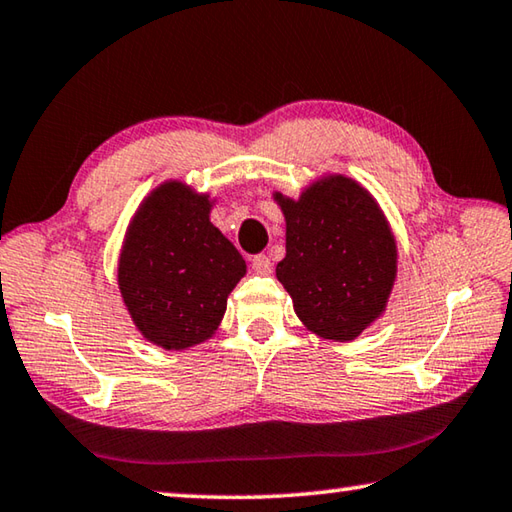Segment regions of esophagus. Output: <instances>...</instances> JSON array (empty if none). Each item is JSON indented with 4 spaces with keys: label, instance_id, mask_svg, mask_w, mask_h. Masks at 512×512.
I'll list each match as a JSON object with an SVG mask.
<instances>
[{
    "label": "esophagus",
    "instance_id": "34e87169",
    "mask_svg": "<svg viewBox=\"0 0 512 512\" xmlns=\"http://www.w3.org/2000/svg\"><path fill=\"white\" fill-rule=\"evenodd\" d=\"M250 266H253V271L259 275L271 273V259H268V255H264V253H259L250 259Z\"/></svg>",
    "mask_w": 512,
    "mask_h": 512
}]
</instances>
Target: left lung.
Returning a JSON list of instances; mask_svg holds the SVG:
<instances>
[{"mask_svg":"<svg viewBox=\"0 0 512 512\" xmlns=\"http://www.w3.org/2000/svg\"><path fill=\"white\" fill-rule=\"evenodd\" d=\"M275 198L287 219V257L275 275L298 318L323 339H357L384 311L397 271L384 214L343 176L320 180L300 201Z\"/></svg>","mask_w":512,"mask_h":512,"instance_id":"left-lung-1","label":"left lung"}]
</instances>
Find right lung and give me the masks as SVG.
Instances as JSON below:
<instances>
[{"label": "right lung", "instance_id": "add662e5", "mask_svg": "<svg viewBox=\"0 0 512 512\" xmlns=\"http://www.w3.org/2000/svg\"><path fill=\"white\" fill-rule=\"evenodd\" d=\"M244 275V257L210 223L207 196L180 183L146 198L119 259L126 307L137 329L164 350L210 339Z\"/></svg>", "mask_w": 512, "mask_h": 512}]
</instances>
